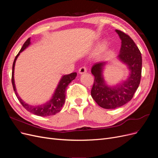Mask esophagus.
Instances as JSON below:
<instances>
[{
	"mask_svg": "<svg viewBox=\"0 0 158 158\" xmlns=\"http://www.w3.org/2000/svg\"><path fill=\"white\" fill-rule=\"evenodd\" d=\"M87 72V69L85 67H84V66H82V67H81L79 70H78V73L80 74H84V73H85Z\"/></svg>",
	"mask_w": 158,
	"mask_h": 158,
	"instance_id": "esophagus-1",
	"label": "esophagus"
}]
</instances>
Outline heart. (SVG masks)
Segmentation results:
<instances>
[{
  "label": "heart",
  "instance_id": "1",
  "mask_svg": "<svg viewBox=\"0 0 158 158\" xmlns=\"http://www.w3.org/2000/svg\"><path fill=\"white\" fill-rule=\"evenodd\" d=\"M107 43L106 41H104L102 43L101 45H100L98 47V52L99 53H101V52H103L105 50L107 49Z\"/></svg>",
  "mask_w": 158,
  "mask_h": 158
}]
</instances>
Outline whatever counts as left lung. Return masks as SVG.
Masks as SVG:
<instances>
[{"instance_id": "1", "label": "left lung", "mask_w": 158, "mask_h": 158, "mask_svg": "<svg viewBox=\"0 0 158 158\" xmlns=\"http://www.w3.org/2000/svg\"><path fill=\"white\" fill-rule=\"evenodd\" d=\"M121 40V47L117 59L127 66V78L115 85H109L105 80L103 71L107 61L95 63L91 69L94 83L91 95L98 106L112 109L121 107L130 102L140 82L142 60L141 52L135 43L125 33L115 30Z\"/></svg>"}]
</instances>
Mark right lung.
<instances>
[{
  "label": "right lung",
  "mask_w": 158,
  "mask_h": 158,
  "mask_svg": "<svg viewBox=\"0 0 158 158\" xmlns=\"http://www.w3.org/2000/svg\"><path fill=\"white\" fill-rule=\"evenodd\" d=\"M31 45V38H28L27 41L24 43L23 45L22 49H20V52L15 57V59L14 60L13 65H12V86L14 88V91L15 92L17 98L19 101L21 103L26 110L28 111L31 112L38 116L41 117H47L50 115H54L56 113H59L62 107H63V105L65 102V98H66V87L68 85L74 80L77 76V73H73L70 74L64 75L61 77L60 80L58 83V85L55 89V92L51 96V99L47 101V102L37 105V106H31V105L28 104L26 103L23 100L21 99V98L19 96V95L16 91V88L15 85V81H14V67H15L16 61L18 59V56L22 51H24L27 47H29Z\"/></svg>",
  "instance_id": "add662e5"
}]
</instances>
